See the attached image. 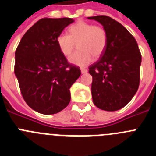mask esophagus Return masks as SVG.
Masks as SVG:
<instances>
[{
    "label": "esophagus",
    "mask_w": 156,
    "mask_h": 156,
    "mask_svg": "<svg viewBox=\"0 0 156 156\" xmlns=\"http://www.w3.org/2000/svg\"><path fill=\"white\" fill-rule=\"evenodd\" d=\"M81 73H87V70L85 69H81Z\"/></svg>",
    "instance_id": "34e87169"
}]
</instances>
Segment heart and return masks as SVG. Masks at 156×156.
I'll list each match as a JSON object with an SVG mask.
<instances>
[{"mask_svg":"<svg viewBox=\"0 0 156 156\" xmlns=\"http://www.w3.org/2000/svg\"><path fill=\"white\" fill-rule=\"evenodd\" d=\"M68 31L69 36L60 34L56 38V43L66 57L71 55L77 44L79 51L69 58L70 63L85 67L93 62L94 56L99 58L102 55L107 45V34L102 27L79 21L71 26Z\"/></svg>","mask_w":156,"mask_h":156,"instance_id":"heart-1","label":"heart"}]
</instances>
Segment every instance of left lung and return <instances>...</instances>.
<instances>
[{"mask_svg":"<svg viewBox=\"0 0 156 156\" xmlns=\"http://www.w3.org/2000/svg\"><path fill=\"white\" fill-rule=\"evenodd\" d=\"M87 19L101 23L107 34L104 53L89 66L93 102L100 109L117 111L130 101L138 89L141 55L134 37L122 24L106 16Z\"/></svg>","mask_w":156,"mask_h":156,"instance_id":"8db88e82","label":"left lung"}]
</instances>
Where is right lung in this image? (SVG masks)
Here are the masks:
<instances>
[{
    "label": "right lung",
    "mask_w": 156,
    "mask_h": 156,
    "mask_svg": "<svg viewBox=\"0 0 156 156\" xmlns=\"http://www.w3.org/2000/svg\"><path fill=\"white\" fill-rule=\"evenodd\" d=\"M74 22L70 18L40 19L24 34L16 51L15 74L22 95L34 111L44 115L64 109L69 88L81 74L59 50L56 38Z\"/></svg>",
    "instance_id": "add662e5"
}]
</instances>
